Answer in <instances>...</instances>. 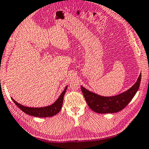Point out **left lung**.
Returning a JSON list of instances; mask_svg holds the SVG:
<instances>
[{
  "label": "left lung",
  "instance_id": "1",
  "mask_svg": "<svg viewBox=\"0 0 149 149\" xmlns=\"http://www.w3.org/2000/svg\"><path fill=\"white\" fill-rule=\"evenodd\" d=\"M140 81L141 74L136 84L127 91L109 97L98 95L88 91L82 86H81V89L89 107L94 111L99 113H116L124 109L132 100L140 87Z\"/></svg>",
  "mask_w": 149,
  "mask_h": 149
}]
</instances>
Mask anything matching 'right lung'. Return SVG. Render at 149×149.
<instances>
[{
	"instance_id": "obj_1",
	"label": "right lung",
	"mask_w": 149,
	"mask_h": 149,
	"mask_svg": "<svg viewBox=\"0 0 149 149\" xmlns=\"http://www.w3.org/2000/svg\"><path fill=\"white\" fill-rule=\"evenodd\" d=\"M67 87H65L64 90H63L62 93L61 94V95L59 96V97L58 98V99L54 103L53 105L48 106V107H40V108H36V107H24L20 104L17 103L16 101H15L14 100H13V101L14 102V103L20 109L22 110V111H24V113H26V114H29L30 116H33L36 117H40V118H46V117H51L53 116L59 112L62 107L63 104V96L66 91Z\"/></svg>"
}]
</instances>
